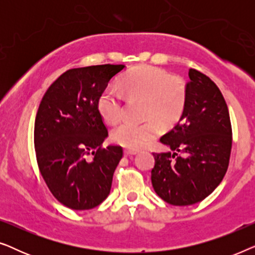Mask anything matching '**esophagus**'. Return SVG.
Instances as JSON below:
<instances>
[{"mask_svg":"<svg viewBox=\"0 0 255 255\" xmlns=\"http://www.w3.org/2000/svg\"><path fill=\"white\" fill-rule=\"evenodd\" d=\"M124 154L127 156L135 155V154H137V151H132V149H124Z\"/></svg>","mask_w":255,"mask_h":255,"instance_id":"esophagus-1","label":"esophagus"}]
</instances>
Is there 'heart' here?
<instances>
[{
	"label": "heart",
	"mask_w": 255,
	"mask_h": 255,
	"mask_svg": "<svg viewBox=\"0 0 255 255\" xmlns=\"http://www.w3.org/2000/svg\"><path fill=\"white\" fill-rule=\"evenodd\" d=\"M122 88L128 96L142 97L144 117L142 123L124 121L111 132L115 142L130 149H139L147 145L160 127L179 120L186 107L188 89L180 76H170L165 69L151 65L132 68L123 76ZM97 111L107 123H116L123 113V96L113 87H107L96 102Z\"/></svg>",
	"instance_id": "b5f03b06"
}]
</instances>
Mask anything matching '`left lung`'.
I'll use <instances>...</instances> for the list:
<instances>
[{"label": "left lung", "instance_id": "1", "mask_svg": "<svg viewBox=\"0 0 255 255\" xmlns=\"http://www.w3.org/2000/svg\"><path fill=\"white\" fill-rule=\"evenodd\" d=\"M188 96L180 121L160 141L168 152L153 153L152 186L172 205H191L208 197L229 167L232 128L221 90L210 78L189 69Z\"/></svg>", "mask_w": 255, "mask_h": 255}]
</instances>
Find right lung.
Listing matches in <instances>:
<instances>
[{
    "mask_svg": "<svg viewBox=\"0 0 255 255\" xmlns=\"http://www.w3.org/2000/svg\"><path fill=\"white\" fill-rule=\"evenodd\" d=\"M124 67L108 64L68 69L48 87L38 108V167L52 195L73 210L95 208L110 194L123 148L102 147L108 130L96 102Z\"/></svg>",
    "mask_w": 255,
    "mask_h": 255,
    "instance_id": "obj_1",
    "label": "right lung"
}]
</instances>
